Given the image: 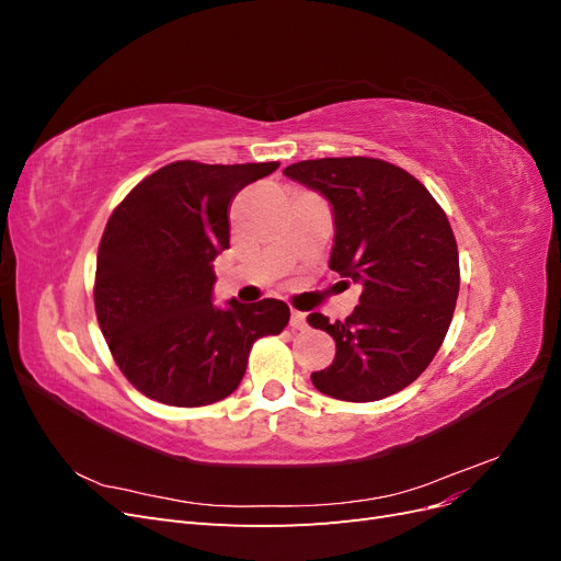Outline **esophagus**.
Masks as SVG:
<instances>
[{
	"mask_svg": "<svg viewBox=\"0 0 561 561\" xmlns=\"http://www.w3.org/2000/svg\"><path fill=\"white\" fill-rule=\"evenodd\" d=\"M290 328H293V330H304V328H307V313L293 311V313H290Z\"/></svg>",
	"mask_w": 561,
	"mask_h": 561,
	"instance_id": "obj_1",
	"label": "esophagus"
}]
</instances>
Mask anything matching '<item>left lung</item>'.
Segmentation results:
<instances>
[{"label": "left lung", "instance_id": "obj_1", "mask_svg": "<svg viewBox=\"0 0 561 561\" xmlns=\"http://www.w3.org/2000/svg\"><path fill=\"white\" fill-rule=\"evenodd\" d=\"M283 173L328 196L336 227L330 268L363 287L346 320L309 316L336 344L313 386L346 402L398 393L431 365L456 309L461 271L445 210L414 175L381 159H313Z\"/></svg>", "mask_w": 561, "mask_h": 561}]
</instances>
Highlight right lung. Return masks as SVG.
<instances>
[{
	"mask_svg": "<svg viewBox=\"0 0 561 561\" xmlns=\"http://www.w3.org/2000/svg\"><path fill=\"white\" fill-rule=\"evenodd\" d=\"M280 163L175 161L118 203L98 248L93 301L112 358L142 396L203 407L239 388L252 344L280 334L285 301L213 307V262L229 248V203Z\"/></svg>",
	"mask_w": 561,
	"mask_h": 561,
	"instance_id": "obj_1",
	"label": "right lung"
}]
</instances>
